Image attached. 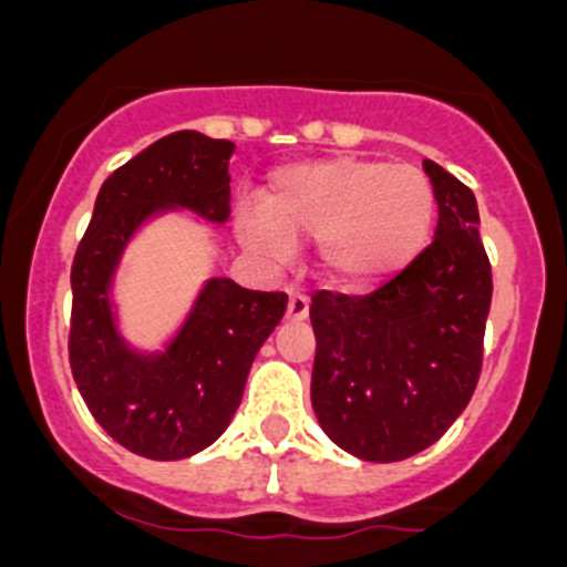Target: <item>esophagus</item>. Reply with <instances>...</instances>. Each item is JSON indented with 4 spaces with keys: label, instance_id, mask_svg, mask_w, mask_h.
I'll list each match as a JSON object with an SVG mask.
<instances>
[{
    "label": "esophagus",
    "instance_id": "esophagus-1",
    "mask_svg": "<svg viewBox=\"0 0 567 567\" xmlns=\"http://www.w3.org/2000/svg\"><path fill=\"white\" fill-rule=\"evenodd\" d=\"M307 315H309V298L303 292H298V289H292L287 303V320L300 323V320H307Z\"/></svg>",
    "mask_w": 567,
    "mask_h": 567
}]
</instances>
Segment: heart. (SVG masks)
I'll return each mask as SVG.
<instances>
[{"label": "heart", "instance_id": "obj_1", "mask_svg": "<svg viewBox=\"0 0 567 567\" xmlns=\"http://www.w3.org/2000/svg\"><path fill=\"white\" fill-rule=\"evenodd\" d=\"M434 189L423 169L378 158H323L272 175L264 207L240 209V244L284 264L315 240L318 264L340 287H372L423 252L434 224Z\"/></svg>", "mask_w": 567, "mask_h": 567}]
</instances>
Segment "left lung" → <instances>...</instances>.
Masks as SVG:
<instances>
[{
    "mask_svg": "<svg viewBox=\"0 0 567 567\" xmlns=\"http://www.w3.org/2000/svg\"><path fill=\"white\" fill-rule=\"evenodd\" d=\"M437 202L434 240L372 295L312 298V409L343 452L398 463L437 443L483 369L491 264L477 198L423 162Z\"/></svg>",
    "mask_w": 567,
    "mask_h": 567,
    "instance_id": "8db88e82",
    "label": "left lung"
}]
</instances>
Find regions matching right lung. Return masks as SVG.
<instances>
[{
  "instance_id": "add662e5",
  "label": "right lung",
  "mask_w": 567,
  "mask_h": 567,
  "mask_svg": "<svg viewBox=\"0 0 567 567\" xmlns=\"http://www.w3.org/2000/svg\"><path fill=\"white\" fill-rule=\"evenodd\" d=\"M233 153V142L195 130L150 144L102 184L70 269L73 380L104 432L147 460L193 457L227 432L255 354L287 312L284 292L209 278L158 352L118 332L113 280L133 235L175 209L227 221Z\"/></svg>"
}]
</instances>
